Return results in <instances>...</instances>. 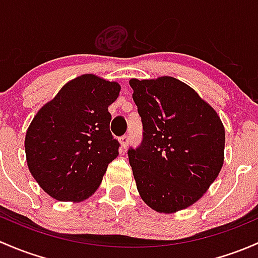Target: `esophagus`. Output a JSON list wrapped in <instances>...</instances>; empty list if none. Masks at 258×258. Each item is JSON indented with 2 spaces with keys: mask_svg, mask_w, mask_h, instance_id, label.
Segmentation results:
<instances>
[{
  "mask_svg": "<svg viewBox=\"0 0 258 258\" xmlns=\"http://www.w3.org/2000/svg\"><path fill=\"white\" fill-rule=\"evenodd\" d=\"M129 140H130L129 135H123V137L120 138V144H121V148H123V149H125L126 147H128V144H129Z\"/></svg>",
  "mask_w": 258,
  "mask_h": 258,
  "instance_id": "esophagus-1",
  "label": "esophagus"
}]
</instances>
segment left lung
Returning <instances> with one entry per match:
<instances>
[{
  "mask_svg": "<svg viewBox=\"0 0 258 258\" xmlns=\"http://www.w3.org/2000/svg\"><path fill=\"white\" fill-rule=\"evenodd\" d=\"M143 140L128 150L138 191L158 212L195 204L224 164L225 129L211 105L172 77L130 79Z\"/></svg>",
  "mask_w": 258,
  "mask_h": 258,
  "instance_id": "1",
  "label": "left lung"
}]
</instances>
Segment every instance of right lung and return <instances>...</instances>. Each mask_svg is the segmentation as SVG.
Returning <instances> with one entry per match:
<instances>
[{"mask_svg":"<svg viewBox=\"0 0 258 258\" xmlns=\"http://www.w3.org/2000/svg\"><path fill=\"white\" fill-rule=\"evenodd\" d=\"M119 92L116 82L83 74L34 115L26 133V159L32 176L53 199L79 203L99 187L120 147L108 111Z\"/></svg>","mask_w":258,"mask_h":258,"instance_id":"obj_1","label":"right lung"}]
</instances>
